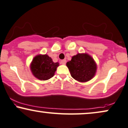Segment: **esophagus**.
Here are the masks:
<instances>
[{
  "label": "esophagus",
  "mask_w": 128,
  "mask_h": 128,
  "mask_svg": "<svg viewBox=\"0 0 128 128\" xmlns=\"http://www.w3.org/2000/svg\"><path fill=\"white\" fill-rule=\"evenodd\" d=\"M66 63V60H62L61 61V64H63V65H65Z\"/></svg>",
  "instance_id": "34e87169"
}]
</instances>
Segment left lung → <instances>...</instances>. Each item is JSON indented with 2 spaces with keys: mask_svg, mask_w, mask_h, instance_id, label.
Masks as SVG:
<instances>
[{
  "mask_svg": "<svg viewBox=\"0 0 128 128\" xmlns=\"http://www.w3.org/2000/svg\"><path fill=\"white\" fill-rule=\"evenodd\" d=\"M73 79L80 82H86L94 78L96 64L88 54H78L66 64Z\"/></svg>",
  "mask_w": 128,
  "mask_h": 128,
  "instance_id": "8db88e82",
  "label": "left lung"
}]
</instances>
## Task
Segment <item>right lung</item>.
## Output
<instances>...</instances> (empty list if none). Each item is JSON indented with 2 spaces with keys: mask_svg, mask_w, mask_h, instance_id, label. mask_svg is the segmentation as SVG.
I'll return each mask as SVG.
<instances>
[{
  "mask_svg": "<svg viewBox=\"0 0 128 128\" xmlns=\"http://www.w3.org/2000/svg\"><path fill=\"white\" fill-rule=\"evenodd\" d=\"M58 66L59 63L54 62L48 55H38L33 58L30 69L37 79L46 80L54 76Z\"/></svg>",
  "mask_w": 128,
  "mask_h": 128,
  "instance_id": "add662e5",
  "label": "right lung"
}]
</instances>
